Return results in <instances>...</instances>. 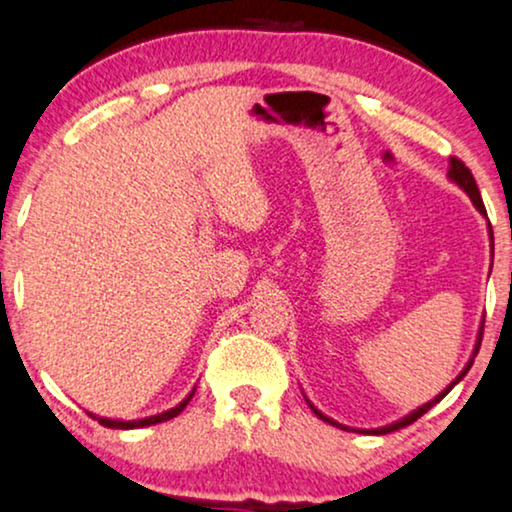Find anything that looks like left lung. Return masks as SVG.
<instances>
[{"instance_id": "8db88e82", "label": "left lung", "mask_w": 512, "mask_h": 512, "mask_svg": "<svg viewBox=\"0 0 512 512\" xmlns=\"http://www.w3.org/2000/svg\"><path fill=\"white\" fill-rule=\"evenodd\" d=\"M448 176H451V178H453V181H455V183H458V186H460V188H463V190H465V193L472 197L474 207H477V209H479V212H482V214H484V217H486V207H484V202H482V195H479L477 181H474L472 171H470V169H467V166H465V162H463V159H458V157H451V169H448ZM491 240H494V236H491ZM479 346H482V331H479V341H477V350H474V355H477V353H479ZM472 362H474V360H470V362H467V367L463 369V372H460V377H458V379H455V381H453V384H451V386H448V389H446V391H443V393H439V396H436V398L432 400V403L422 405V408H420V410H415V412H412V415H408V417H403V420H400V422H396V424H389V427H384V429H372V432H369V434H389V432H396V429H403V427H408V424H412V422H417V420H420V417L424 415V412H429V410H432V408H434V405H436V403H439V400H441L443 396H446V393H448V391H451V389H453V386H455V384H458V381H460V379H463V377H465V374H467V369H470V367H472ZM310 408H312V405H310ZM312 410H315V408H312ZM315 415L319 417V420H324V422H329V424H336L334 420H329V417H324V415H322V412H319V410H315ZM338 427H341V424H338ZM341 429H343V427H341Z\"/></svg>"}]
</instances>
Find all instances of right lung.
<instances>
[{"mask_svg":"<svg viewBox=\"0 0 512 512\" xmlns=\"http://www.w3.org/2000/svg\"><path fill=\"white\" fill-rule=\"evenodd\" d=\"M195 393V391H193ZM193 393H190V396L183 400L181 405H176V408H171V410H166V412H162V415H155V417H145V420H135V422H119V420H104V417H95L97 422L102 424V427H112V429H138V427H150V424H159V422H166V420H174V417L178 415V412H181L183 408H186V405L190 403V398H193Z\"/></svg>","mask_w":512,"mask_h":512,"instance_id":"1","label":"right lung"}]
</instances>
